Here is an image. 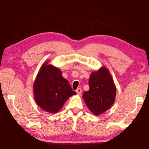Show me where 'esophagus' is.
<instances>
[{"label":"esophagus","instance_id":"1","mask_svg":"<svg viewBox=\"0 0 149 149\" xmlns=\"http://www.w3.org/2000/svg\"><path fill=\"white\" fill-rule=\"evenodd\" d=\"M76 92L77 93V94L79 95V94H81V92H82V89L79 88H78L76 90Z\"/></svg>","mask_w":149,"mask_h":149}]
</instances>
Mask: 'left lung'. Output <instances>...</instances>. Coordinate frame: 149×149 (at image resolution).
Listing matches in <instances>:
<instances>
[{
  "label": "left lung",
  "mask_w": 149,
  "mask_h": 149,
  "mask_svg": "<svg viewBox=\"0 0 149 149\" xmlns=\"http://www.w3.org/2000/svg\"><path fill=\"white\" fill-rule=\"evenodd\" d=\"M89 91L83 93V100L94 115H100L109 109L114 102L116 86L105 67L93 72L89 78Z\"/></svg>",
  "instance_id": "1"
}]
</instances>
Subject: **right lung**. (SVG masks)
Here are the masks:
<instances>
[{
  "mask_svg": "<svg viewBox=\"0 0 149 149\" xmlns=\"http://www.w3.org/2000/svg\"><path fill=\"white\" fill-rule=\"evenodd\" d=\"M33 93L37 104L50 113L58 112L69 97L76 94L61 71L47 63L42 66L35 81Z\"/></svg>",
  "mask_w": 149,
  "mask_h": 149,
  "instance_id": "obj_1",
  "label": "right lung"
}]
</instances>
